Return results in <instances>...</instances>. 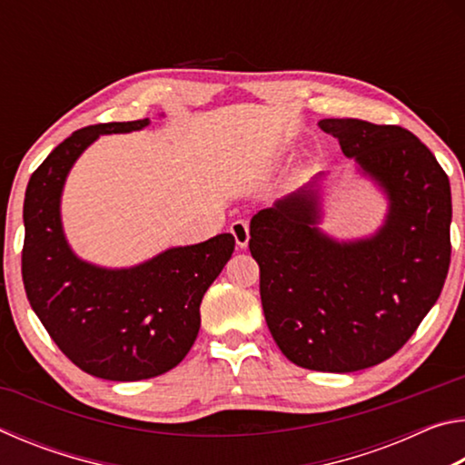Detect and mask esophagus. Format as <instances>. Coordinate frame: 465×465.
<instances>
[{"mask_svg": "<svg viewBox=\"0 0 465 465\" xmlns=\"http://www.w3.org/2000/svg\"><path fill=\"white\" fill-rule=\"evenodd\" d=\"M232 235L235 238V243H238L240 248H246L248 246V240H250V227L246 222H233L232 227H230Z\"/></svg>", "mask_w": 465, "mask_h": 465, "instance_id": "1", "label": "esophagus"}]
</instances>
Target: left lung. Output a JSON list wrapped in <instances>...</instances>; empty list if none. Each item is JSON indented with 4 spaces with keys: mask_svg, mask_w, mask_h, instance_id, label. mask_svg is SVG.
<instances>
[{
    "mask_svg": "<svg viewBox=\"0 0 465 465\" xmlns=\"http://www.w3.org/2000/svg\"><path fill=\"white\" fill-rule=\"evenodd\" d=\"M318 124L383 188L380 232L355 242L320 232L310 184L258 211L248 246L282 355L312 371L351 373L396 355L439 299L451 261V186L430 149L398 124Z\"/></svg>",
    "mask_w": 465,
    "mask_h": 465,
    "instance_id": "obj_1",
    "label": "left lung"
}]
</instances>
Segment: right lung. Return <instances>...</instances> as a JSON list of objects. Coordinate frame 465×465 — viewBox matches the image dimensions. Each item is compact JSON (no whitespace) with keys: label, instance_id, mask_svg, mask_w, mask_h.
Here are the masks:
<instances>
[{"label":"right lung","instance_id":"right-lung-1","mask_svg":"<svg viewBox=\"0 0 465 465\" xmlns=\"http://www.w3.org/2000/svg\"><path fill=\"white\" fill-rule=\"evenodd\" d=\"M149 119L75 131L35 170L25 196L22 281L26 297L63 355L110 381H139L174 369L201 328V302L235 240L219 233L170 248L131 269H102L77 258L61 225V193L84 149L110 133H131Z\"/></svg>","mask_w":465,"mask_h":465}]
</instances>
